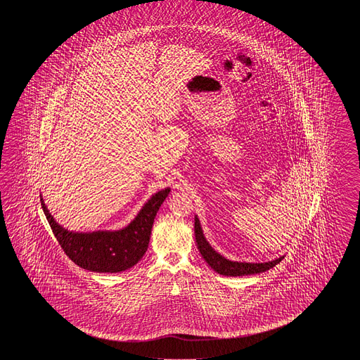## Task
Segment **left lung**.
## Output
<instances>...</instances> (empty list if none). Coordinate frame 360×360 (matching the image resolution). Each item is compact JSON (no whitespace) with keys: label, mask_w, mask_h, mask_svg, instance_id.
<instances>
[{"label":"left lung","mask_w":360,"mask_h":360,"mask_svg":"<svg viewBox=\"0 0 360 360\" xmlns=\"http://www.w3.org/2000/svg\"><path fill=\"white\" fill-rule=\"evenodd\" d=\"M194 233H195V242L202 257L216 273L221 276H243L260 274L269 269L274 268L276 264H279L284 259V256H281L276 260L268 261V262H238V261L228 260L220 253L216 252L207 242L197 216L194 219Z\"/></svg>","instance_id":"left-lung-1"}]
</instances>
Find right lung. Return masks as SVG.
<instances>
[{"label":"right lung","instance_id":"right-lung-1","mask_svg":"<svg viewBox=\"0 0 360 360\" xmlns=\"http://www.w3.org/2000/svg\"><path fill=\"white\" fill-rule=\"evenodd\" d=\"M169 193V188L155 193L126 228L115 231H69L55 221L42 197L41 206L55 238L70 260L90 271L120 273L143 259L149 245L154 217Z\"/></svg>","mask_w":360,"mask_h":360}]
</instances>
